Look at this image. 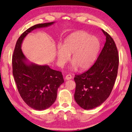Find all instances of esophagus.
Returning <instances> with one entry per match:
<instances>
[{"label":"esophagus","mask_w":132,"mask_h":132,"mask_svg":"<svg viewBox=\"0 0 132 132\" xmlns=\"http://www.w3.org/2000/svg\"><path fill=\"white\" fill-rule=\"evenodd\" d=\"M71 78H72V76H71V75L70 74L66 75V77H65V79H66V80H70V79H71Z\"/></svg>","instance_id":"esophagus-1"}]
</instances>
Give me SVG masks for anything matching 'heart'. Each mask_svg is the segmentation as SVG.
<instances>
[{"instance_id": "b5f03b06", "label": "heart", "mask_w": 132, "mask_h": 132, "mask_svg": "<svg viewBox=\"0 0 132 132\" xmlns=\"http://www.w3.org/2000/svg\"><path fill=\"white\" fill-rule=\"evenodd\" d=\"M99 46V41L95 36L84 31L73 33L64 39L62 46H58L56 51L58 62L61 66L63 65L72 54V68L87 69L95 61Z\"/></svg>"}]
</instances>
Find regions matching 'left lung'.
Here are the masks:
<instances>
[{
	"instance_id": "left-lung-1",
	"label": "left lung",
	"mask_w": 132,
	"mask_h": 132,
	"mask_svg": "<svg viewBox=\"0 0 132 132\" xmlns=\"http://www.w3.org/2000/svg\"><path fill=\"white\" fill-rule=\"evenodd\" d=\"M106 41L96 62L88 70L75 75L74 99L81 108L86 110L100 105L112 90L117 75L119 63L115 43L102 29Z\"/></svg>"
}]
</instances>
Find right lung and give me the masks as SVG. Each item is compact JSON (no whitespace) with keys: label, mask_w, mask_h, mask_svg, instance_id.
<instances>
[{"label":"right lung","mask_w":132,"mask_h":132,"mask_svg":"<svg viewBox=\"0 0 132 132\" xmlns=\"http://www.w3.org/2000/svg\"><path fill=\"white\" fill-rule=\"evenodd\" d=\"M54 23L36 24L26 30L17 41L12 55V72L18 91L24 102L36 110L43 111L52 105L64 80L61 71L50 69L48 65L29 62L22 52L21 44L32 30Z\"/></svg>","instance_id":"1"}]
</instances>
